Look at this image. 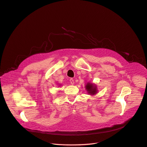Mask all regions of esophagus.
Masks as SVG:
<instances>
[{
    "label": "esophagus",
    "instance_id": "esophagus-1",
    "mask_svg": "<svg viewBox=\"0 0 147 147\" xmlns=\"http://www.w3.org/2000/svg\"><path fill=\"white\" fill-rule=\"evenodd\" d=\"M70 83H71V85H74V84H75L74 81V80H73L72 78L70 79Z\"/></svg>",
    "mask_w": 147,
    "mask_h": 147
}]
</instances>
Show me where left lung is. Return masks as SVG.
Listing matches in <instances>:
<instances>
[{"label": "left lung", "mask_w": 147, "mask_h": 147, "mask_svg": "<svg viewBox=\"0 0 147 147\" xmlns=\"http://www.w3.org/2000/svg\"><path fill=\"white\" fill-rule=\"evenodd\" d=\"M86 92L89 95H91L92 96L96 95L98 93V90L97 89V86L95 84L88 82L85 86Z\"/></svg>", "instance_id": "left-lung-1"}]
</instances>
